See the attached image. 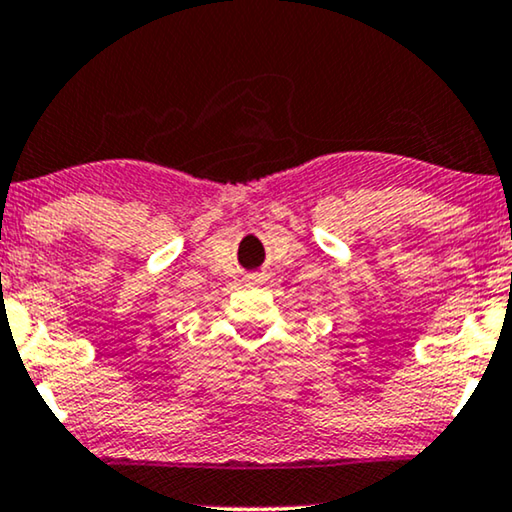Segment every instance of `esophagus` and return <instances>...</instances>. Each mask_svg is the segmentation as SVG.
Segmentation results:
<instances>
[{"mask_svg": "<svg viewBox=\"0 0 512 512\" xmlns=\"http://www.w3.org/2000/svg\"><path fill=\"white\" fill-rule=\"evenodd\" d=\"M250 281H252V283H262V276H260V274H252Z\"/></svg>", "mask_w": 512, "mask_h": 512, "instance_id": "obj_1", "label": "esophagus"}]
</instances>
